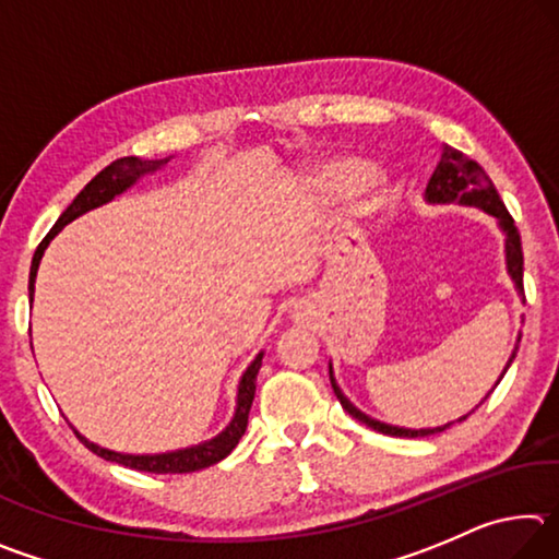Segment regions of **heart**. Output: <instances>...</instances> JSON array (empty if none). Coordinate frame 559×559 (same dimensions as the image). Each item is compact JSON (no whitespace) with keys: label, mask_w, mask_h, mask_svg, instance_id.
Masks as SVG:
<instances>
[{"label":"heart","mask_w":559,"mask_h":559,"mask_svg":"<svg viewBox=\"0 0 559 559\" xmlns=\"http://www.w3.org/2000/svg\"><path fill=\"white\" fill-rule=\"evenodd\" d=\"M354 175L349 176L348 173ZM316 182L325 189L340 187L345 182V192L349 200H353L357 206H372L377 200H380L382 189H384V177L377 167H357L353 169L349 163H343V159H335V163H325L316 169Z\"/></svg>","instance_id":"heart-1"}]
</instances>
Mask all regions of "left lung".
Listing matches in <instances>:
<instances>
[{
  "label": "left lung",
  "instance_id": "obj_1",
  "mask_svg": "<svg viewBox=\"0 0 559 559\" xmlns=\"http://www.w3.org/2000/svg\"><path fill=\"white\" fill-rule=\"evenodd\" d=\"M427 200L433 204H449V202H459V204H471V206H480V210L493 214L496 219L500 222L506 231V261H508V273L513 276L515 281V288L523 293V246H520V234L513 224V216L506 210L503 200H500L493 182H490V177L486 175V169L480 167L476 159H468L466 155L461 153V150H453V147H443L441 159L437 169H433V175L427 185ZM518 347L513 349V355H510L508 365L503 374L508 372V367L513 365ZM503 374H500V380H503ZM330 384H333V392L343 404V409L347 414H353L357 421L367 424V427L386 433V437H429V433H439L443 429H449L451 424L447 427H439V429H400V427H390V424H382L377 419H370V416L362 414L357 409V406L349 404L347 396L340 392V386L333 377V367H330ZM498 386V384H496ZM463 419H468V414L463 416ZM459 419V421H463Z\"/></svg>",
  "mask_w": 559,
  "mask_h": 559
}]
</instances>
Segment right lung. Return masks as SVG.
Instances as JSON below:
<instances>
[{
  "mask_svg": "<svg viewBox=\"0 0 559 559\" xmlns=\"http://www.w3.org/2000/svg\"><path fill=\"white\" fill-rule=\"evenodd\" d=\"M169 159H138V157H120L116 163H110L106 169L91 179V182L81 189V194L69 204L59 222L51 226V231L44 236L41 243L36 246L34 259H32V273H29V298H34V281H36V271H39V261L44 257V249L49 246V241L59 234L66 224L73 222L75 216L86 214L88 210H96V206L110 202L112 197L120 194L122 189H128L138 177H143L145 173H155L157 167L167 165ZM261 357L253 359L249 370L243 372L241 384H239V402H236V414L229 427H226L219 437L200 443V447L185 449V451H175V453H157V456H128V453H116L108 449H100L96 443H91L88 439H83L81 433H75L86 449H91L96 456L120 463V466L135 468V471H147V473H194L202 468H210L214 463H219L222 459L229 456L234 451L236 443L243 437L246 424H249V412L253 404V394H257V374L261 370Z\"/></svg>",
  "mask_w": 559,
  "mask_h": 559,
  "instance_id": "1",
  "label": "right lung"
}]
</instances>
